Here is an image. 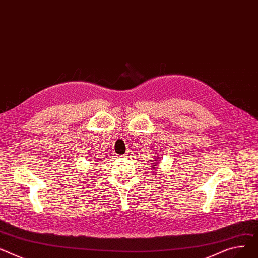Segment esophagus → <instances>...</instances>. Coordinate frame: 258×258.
<instances>
[{"label":"esophagus","instance_id":"34e87169","mask_svg":"<svg viewBox=\"0 0 258 258\" xmlns=\"http://www.w3.org/2000/svg\"><path fill=\"white\" fill-rule=\"evenodd\" d=\"M131 155H132L131 151H127V152L123 155V157H127V158H129V157H131Z\"/></svg>","mask_w":258,"mask_h":258}]
</instances>
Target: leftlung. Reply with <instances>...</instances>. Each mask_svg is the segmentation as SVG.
<instances>
[{
	"mask_svg": "<svg viewBox=\"0 0 258 258\" xmlns=\"http://www.w3.org/2000/svg\"><path fill=\"white\" fill-rule=\"evenodd\" d=\"M154 164H157V161H156V160L154 161ZM154 166H156V165H154Z\"/></svg>",
	"mask_w": 258,
	"mask_h": 258,
	"instance_id": "8db88e82",
	"label": "left lung"
}]
</instances>
